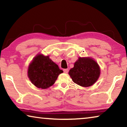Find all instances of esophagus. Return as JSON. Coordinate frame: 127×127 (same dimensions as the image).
<instances>
[{"label": "esophagus", "instance_id": "obj_1", "mask_svg": "<svg viewBox=\"0 0 127 127\" xmlns=\"http://www.w3.org/2000/svg\"><path fill=\"white\" fill-rule=\"evenodd\" d=\"M63 71L65 73H68L69 72V69H63Z\"/></svg>", "mask_w": 127, "mask_h": 127}]
</instances>
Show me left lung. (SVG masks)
Segmentation results:
<instances>
[{
    "mask_svg": "<svg viewBox=\"0 0 127 127\" xmlns=\"http://www.w3.org/2000/svg\"><path fill=\"white\" fill-rule=\"evenodd\" d=\"M98 63L90 57H79L69 75L75 83L82 87H90L97 81L100 75Z\"/></svg>",
    "mask_w": 127,
    "mask_h": 127,
    "instance_id": "8db88e82",
    "label": "left lung"
}]
</instances>
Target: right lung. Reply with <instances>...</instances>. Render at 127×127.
<instances>
[{"label": "right lung", "mask_w": 127, "mask_h": 127, "mask_svg": "<svg viewBox=\"0 0 127 127\" xmlns=\"http://www.w3.org/2000/svg\"><path fill=\"white\" fill-rule=\"evenodd\" d=\"M63 72L49 55L38 54L30 63L27 73L33 85L39 89H46L54 84L58 77Z\"/></svg>", "instance_id": "obj_1"}]
</instances>
